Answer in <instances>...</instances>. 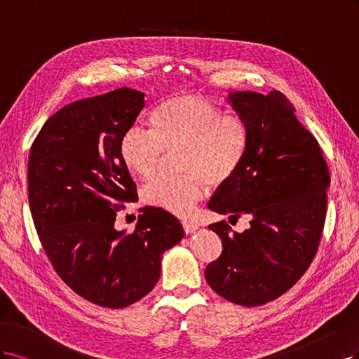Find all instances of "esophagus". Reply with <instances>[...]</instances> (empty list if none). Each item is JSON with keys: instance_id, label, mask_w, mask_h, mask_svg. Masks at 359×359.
<instances>
[{"instance_id": "obj_1", "label": "esophagus", "mask_w": 359, "mask_h": 359, "mask_svg": "<svg viewBox=\"0 0 359 359\" xmlns=\"http://www.w3.org/2000/svg\"><path fill=\"white\" fill-rule=\"evenodd\" d=\"M182 225H183V229H184V233H187V234H192V233H195L196 229H198V225H196L192 221H183Z\"/></svg>"}]
</instances>
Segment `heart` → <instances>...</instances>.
<instances>
[{
	"mask_svg": "<svg viewBox=\"0 0 359 359\" xmlns=\"http://www.w3.org/2000/svg\"><path fill=\"white\" fill-rule=\"evenodd\" d=\"M249 143L246 122L200 95L182 94L159 102L149 131H126L119 143L123 165L134 176L152 179L164 154L179 150L177 177H158L143 191L144 201L176 216H189L210 187L236 176Z\"/></svg>",
	"mask_w": 359,
	"mask_h": 359,
	"instance_id": "obj_1",
	"label": "heart"
}]
</instances>
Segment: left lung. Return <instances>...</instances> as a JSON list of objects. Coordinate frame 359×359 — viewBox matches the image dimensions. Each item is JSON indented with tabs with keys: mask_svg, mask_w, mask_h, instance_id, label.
Masks as SVG:
<instances>
[{
	"mask_svg": "<svg viewBox=\"0 0 359 359\" xmlns=\"http://www.w3.org/2000/svg\"><path fill=\"white\" fill-rule=\"evenodd\" d=\"M228 101L246 122L249 143L236 176L217 188L209 209L236 221L246 215L250 228L236 233L225 221L209 225L224 249L204 276L228 302L253 307L283 295L313 261L330 172L318 140L279 90L229 92Z\"/></svg>",
	"mask_w": 359,
	"mask_h": 359,
	"instance_id": "left-lung-1",
	"label": "left lung"
}]
</instances>
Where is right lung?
Listing matches in <instances>:
<instances>
[{
    "instance_id": "obj_1",
    "label": "right lung",
    "mask_w": 359,
    "mask_h": 359,
    "mask_svg": "<svg viewBox=\"0 0 359 359\" xmlns=\"http://www.w3.org/2000/svg\"><path fill=\"white\" fill-rule=\"evenodd\" d=\"M143 107V92L130 88L74 101L31 146L28 200L41 246L57 276L101 307L122 309L152 291L163 253L184 234L156 207H144L133 234L114 228L137 196L119 143Z\"/></svg>"
}]
</instances>
